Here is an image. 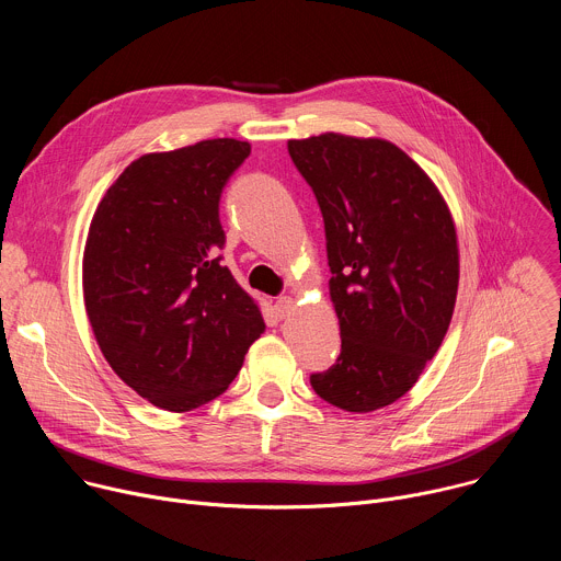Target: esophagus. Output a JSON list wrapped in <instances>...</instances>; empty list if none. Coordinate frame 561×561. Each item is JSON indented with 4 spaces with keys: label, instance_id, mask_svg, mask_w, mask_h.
<instances>
[{
    "label": "esophagus",
    "instance_id": "esophagus-1",
    "mask_svg": "<svg viewBox=\"0 0 561 561\" xmlns=\"http://www.w3.org/2000/svg\"><path fill=\"white\" fill-rule=\"evenodd\" d=\"M290 306H293V299L290 297H279L277 301H275V306H273V312H275V319H284L286 314H288V310H290Z\"/></svg>",
    "mask_w": 561,
    "mask_h": 561
}]
</instances>
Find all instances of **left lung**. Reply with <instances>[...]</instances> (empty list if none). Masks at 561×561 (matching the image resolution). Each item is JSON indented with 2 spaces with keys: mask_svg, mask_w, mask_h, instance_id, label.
<instances>
[{
  "mask_svg": "<svg viewBox=\"0 0 561 561\" xmlns=\"http://www.w3.org/2000/svg\"><path fill=\"white\" fill-rule=\"evenodd\" d=\"M295 169L324 217L342 353L310 386L348 413L392 404L448 331L459 255L455 224L428 175L383 139H290Z\"/></svg>",
  "mask_w": 561,
  "mask_h": 561,
  "instance_id": "left-lung-1",
  "label": "left lung"
}]
</instances>
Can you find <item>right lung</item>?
Wrapping results in <instances>:
<instances>
[{
    "instance_id": "right-lung-1",
    "label": "right lung",
    "mask_w": 561,
    "mask_h": 561,
    "mask_svg": "<svg viewBox=\"0 0 561 561\" xmlns=\"http://www.w3.org/2000/svg\"><path fill=\"white\" fill-rule=\"evenodd\" d=\"M249 141L144 154L100 202L84 301L111 368L150 404L186 413L219 397L264 333L253 297L221 266L219 199Z\"/></svg>"
}]
</instances>
